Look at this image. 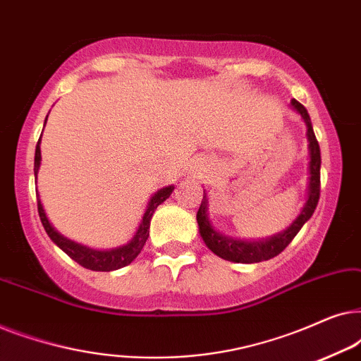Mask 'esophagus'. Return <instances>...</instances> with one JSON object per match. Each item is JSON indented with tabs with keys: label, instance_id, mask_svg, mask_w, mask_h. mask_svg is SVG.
<instances>
[{
	"label": "esophagus",
	"instance_id": "esophagus-1",
	"mask_svg": "<svg viewBox=\"0 0 361 361\" xmlns=\"http://www.w3.org/2000/svg\"><path fill=\"white\" fill-rule=\"evenodd\" d=\"M192 169H195V171H202V169H204V166H202V162H195V164H194V167H192Z\"/></svg>",
	"mask_w": 361,
	"mask_h": 361
}]
</instances>
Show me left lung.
<instances>
[{
	"label": "left lung",
	"instance_id": "8db88e82",
	"mask_svg": "<svg viewBox=\"0 0 361 361\" xmlns=\"http://www.w3.org/2000/svg\"><path fill=\"white\" fill-rule=\"evenodd\" d=\"M290 106L302 116L307 128V142H309V185H307V200L300 210L293 224L281 233L271 236V238H263L258 241H246V240H236L231 236L221 235L220 231H216L212 225L209 219V199L204 192V199L197 212V224H199V231L202 240L205 241V245L209 246V250L214 251L216 256L224 258L226 261H233V263H259V261H266L278 256L281 251H284L290 241L294 240V236L299 233V230L302 228L305 221L312 216L315 207L319 204L320 197V147L319 142L315 140L312 121L307 110L304 105H300L298 100H290Z\"/></svg>",
	"mask_w": 361,
	"mask_h": 361
}]
</instances>
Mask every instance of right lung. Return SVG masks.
<instances>
[{"label":"right lung","instance_id":"right-lung-1","mask_svg":"<svg viewBox=\"0 0 361 361\" xmlns=\"http://www.w3.org/2000/svg\"><path fill=\"white\" fill-rule=\"evenodd\" d=\"M47 121V118H46ZM46 126V123H44ZM42 136V135H41ZM41 137H39L37 146H36V156H34V176L37 179L39 167H41ZM174 190V185L164 187V189L157 190L154 195L151 197V200L147 202L146 212L142 215V220L140 224V228L133 236L130 243L120 246V248L113 250H93L88 248V246H83L80 243H75V241L66 238V236L59 233V231L54 228L51 221H49L46 212H44V207L41 204V199L37 195V210L39 216H41V221L44 225V230L47 231L49 238H51L54 243H56L59 248H61L63 253H67L73 261H77L78 264L83 266V268L92 269V271H115L120 269L123 266H128L131 261H135L137 255L141 253L142 246H145L147 236H149V225L154 210L159 207L166 199H169V195Z\"/></svg>","mask_w":361,"mask_h":361}]
</instances>
